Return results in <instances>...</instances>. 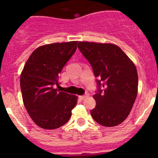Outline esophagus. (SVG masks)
Here are the masks:
<instances>
[{"label": "esophagus", "mask_w": 158, "mask_h": 158, "mask_svg": "<svg viewBox=\"0 0 158 158\" xmlns=\"http://www.w3.org/2000/svg\"><path fill=\"white\" fill-rule=\"evenodd\" d=\"M88 95H89V94H88V93H86V94H85V95H81L80 99H85V98H86V97L88 96Z\"/></svg>", "instance_id": "obj_1"}]
</instances>
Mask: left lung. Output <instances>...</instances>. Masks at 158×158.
<instances>
[{"label":"left lung","mask_w":158,"mask_h":158,"mask_svg":"<svg viewBox=\"0 0 158 158\" xmlns=\"http://www.w3.org/2000/svg\"><path fill=\"white\" fill-rule=\"evenodd\" d=\"M78 48L92 67L97 82L93 119L105 127L117 126L129 114L138 92V73L129 58L112 44L79 42Z\"/></svg>","instance_id":"1"}]
</instances>
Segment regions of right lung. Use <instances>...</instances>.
Segmentation results:
<instances>
[{
    "label": "right lung",
    "mask_w": 158,
    "mask_h": 158,
    "mask_svg": "<svg viewBox=\"0 0 158 158\" xmlns=\"http://www.w3.org/2000/svg\"><path fill=\"white\" fill-rule=\"evenodd\" d=\"M77 41L55 43L37 48L20 76L23 100L37 125L56 129L66 124L77 104V96L55 89L59 73L76 52Z\"/></svg>",
    "instance_id": "add662e5"
}]
</instances>
